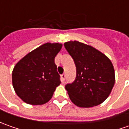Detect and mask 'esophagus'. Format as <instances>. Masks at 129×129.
I'll return each mask as SVG.
<instances>
[{
	"label": "esophagus",
	"mask_w": 129,
	"mask_h": 129,
	"mask_svg": "<svg viewBox=\"0 0 129 129\" xmlns=\"http://www.w3.org/2000/svg\"><path fill=\"white\" fill-rule=\"evenodd\" d=\"M65 77H66V75H65V74H62V75H61V80H62V82H64V81Z\"/></svg>",
	"instance_id": "1"
}]
</instances>
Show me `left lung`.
<instances>
[{"label":"left lung","mask_w":129,"mask_h":129,"mask_svg":"<svg viewBox=\"0 0 129 129\" xmlns=\"http://www.w3.org/2000/svg\"><path fill=\"white\" fill-rule=\"evenodd\" d=\"M76 66L74 82L65 85L72 102L77 106L100 105L109 96L115 83L113 64L94 47L77 41L64 44Z\"/></svg>","instance_id":"8db88e82"}]
</instances>
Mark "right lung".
<instances>
[{"instance_id": "add662e5", "label": "right lung", "mask_w": 129, "mask_h": 129, "mask_svg": "<svg viewBox=\"0 0 129 129\" xmlns=\"http://www.w3.org/2000/svg\"><path fill=\"white\" fill-rule=\"evenodd\" d=\"M59 43H46L18 62L12 72L13 88L23 101L42 105L49 101L61 83L54 58L62 49Z\"/></svg>"}]
</instances>
